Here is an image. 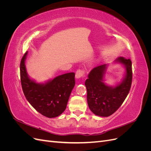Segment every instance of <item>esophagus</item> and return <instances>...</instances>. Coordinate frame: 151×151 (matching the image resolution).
<instances>
[{"mask_svg":"<svg viewBox=\"0 0 151 151\" xmlns=\"http://www.w3.org/2000/svg\"><path fill=\"white\" fill-rule=\"evenodd\" d=\"M84 75V71L81 69H78L76 73V77L77 79H79L80 77H83Z\"/></svg>","mask_w":151,"mask_h":151,"instance_id":"esophagus-1","label":"esophagus"}]
</instances>
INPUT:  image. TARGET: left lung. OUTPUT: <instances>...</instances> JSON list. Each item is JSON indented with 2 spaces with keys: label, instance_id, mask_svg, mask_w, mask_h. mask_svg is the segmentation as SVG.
Listing matches in <instances>:
<instances>
[{
  "label": "left lung",
  "instance_id": "1",
  "mask_svg": "<svg viewBox=\"0 0 151 151\" xmlns=\"http://www.w3.org/2000/svg\"><path fill=\"white\" fill-rule=\"evenodd\" d=\"M115 62L122 63L126 68L125 76L120 84L111 87L104 83L106 64L93 68L85 82L88 106L96 115H111L120 107L130 91L132 81V61L129 58L120 57Z\"/></svg>",
  "mask_w": 151,
  "mask_h": 151
}]
</instances>
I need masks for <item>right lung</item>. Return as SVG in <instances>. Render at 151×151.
<instances>
[{
  "label": "right lung",
  "mask_w": 151,
  "mask_h": 151,
  "mask_svg": "<svg viewBox=\"0 0 151 151\" xmlns=\"http://www.w3.org/2000/svg\"><path fill=\"white\" fill-rule=\"evenodd\" d=\"M28 52L20 63L22 89L26 99L36 111L48 118H55L65 111L68 98L75 86V73L58 76L45 84L31 79L26 72L25 60Z\"/></svg>",
  "instance_id": "1"
}]
</instances>
